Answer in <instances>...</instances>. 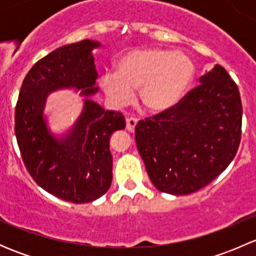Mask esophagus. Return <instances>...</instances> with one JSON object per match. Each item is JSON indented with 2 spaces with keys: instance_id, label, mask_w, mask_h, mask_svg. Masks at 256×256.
<instances>
[{
  "instance_id": "34e87169",
  "label": "esophagus",
  "mask_w": 256,
  "mask_h": 256,
  "mask_svg": "<svg viewBox=\"0 0 256 256\" xmlns=\"http://www.w3.org/2000/svg\"><path fill=\"white\" fill-rule=\"evenodd\" d=\"M138 118H126V128H128V131L134 132V131H135L136 125H138Z\"/></svg>"
}]
</instances>
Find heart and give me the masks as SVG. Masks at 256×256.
<instances>
[{
	"label": "heart",
	"mask_w": 256,
	"mask_h": 256,
	"mask_svg": "<svg viewBox=\"0 0 256 256\" xmlns=\"http://www.w3.org/2000/svg\"><path fill=\"white\" fill-rule=\"evenodd\" d=\"M116 73H102L99 84L116 105L132 99L140 89L144 106L162 112L176 106L192 85L196 66L183 53L167 48H138L125 52L115 63Z\"/></svg>",
	"instance_id": "heart-1"
}]
</instances>
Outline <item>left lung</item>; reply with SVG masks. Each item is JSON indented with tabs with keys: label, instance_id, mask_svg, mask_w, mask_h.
Instances as JSON below:
<instances>
[{
	"label": "left lung",
	"instance_id": "1",
	"mask_svg": "<svg viewBox=\"0 0 256 256\" xmlns=\"http://www.w3.org/2000/svg\"><path fill=\"white\" fill-rule=\"evenodd\" d=\"M176 106L135 128L147 174L164 193L190 194L206 187L239 148L242 106L236 82L218 64Z\"/></svg>",
	"mask_w": 256,
	"mask_h": 256
}]
</instances>
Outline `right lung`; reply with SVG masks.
Segmentation results:
<instances>
[{"label": "right lung", "instance_id": "1", "mask_svg": "<svg viewBox=\"0 0 256 256\" xmlns=\"http://www.w3.org/2000/svg\"><path fill=\"white\" fill-rule=\"evenodd\" d=\"M99 46L84 40L40 59L23 80L14 112V132L28 174L48 193L78 204L98 200L112 186L109 141L112 132L125 128V118L85 98L76 125L58 138L49 132L43 110L54 90L76 88L84 96L98 92L92 50Z\"/></svg>", "mask_w": 256, "mask_h": 256}]
</instances>
